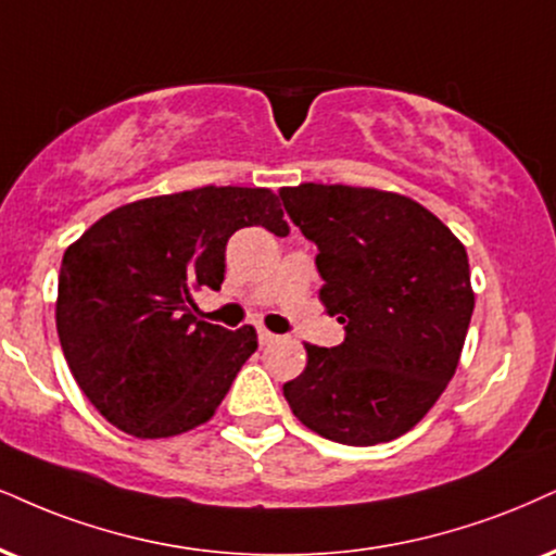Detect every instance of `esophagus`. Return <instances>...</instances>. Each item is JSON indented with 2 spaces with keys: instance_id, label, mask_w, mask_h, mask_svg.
Returning a JSON list of instances; mask_svg holds the SVG:
<instances>
[{
  "instance_id": "obj_1",
  "label": "esophagus",
  "mask_w": 556,
  "mask_h": 556,
  "mask_svg": "<svg viewBox=\"0 0 556 556\" xmlns=\"http://www.w3.org/2000/svg\"><path fill=\"white\" fill-rule=\"evenodd\" d=\"M257 340H260V345H270V342L278 340V334H273L267 330H257Z\"/></svg>"
}]
</instances>
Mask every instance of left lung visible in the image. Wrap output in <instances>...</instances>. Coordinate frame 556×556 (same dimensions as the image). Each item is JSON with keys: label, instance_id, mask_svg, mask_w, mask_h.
<instances>
[{"label": "left lung", "instance_id": "left-lung-1", "mask_svg": "<svg viewBox=\"0 0 556 556\" xmlns=\"http://www.w3.org/2000/svg\"><path fill=\"white\" fill-rule=\"evenodd\" d=\"M286 214L317 244L334 348L306 345L283 396L306 428L345 445L392 441L438 402L467 338L469 257L441 218L396 193L351 185L280 188Z\"/></svg>", "mask_w": 556, "mask_h": 556}]
</instances>
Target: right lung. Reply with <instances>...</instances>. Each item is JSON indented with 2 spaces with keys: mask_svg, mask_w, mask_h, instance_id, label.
<instances>
[{
  "mask_svg": "<svg viewBox=\"0 0 556 556\" xmlns=\"http://www.w3.org/2000/svg\"><path fill=\"white\" fill-rule=\"evenodd\" d=\"M244 226L289 235L267 188H205L143 198L94 222L64 252L56 330L79 389L136 438H169L211 420L255 327L201 321L193 291L224 283V250Z\"/></svg>",
  "mask_w": 556,
  "mask_h": 556,
  "instance_id": "add662e5",
  "label": "right lung"
}]
</instances>
